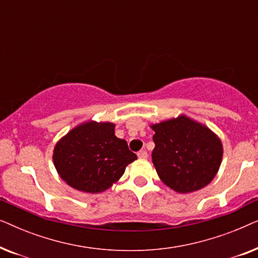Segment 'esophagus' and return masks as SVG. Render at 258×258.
<instances>
[{"mask_svg": "<svg viewBox=\"0 0 258 258\" xmlns=\"http://www.w3.org/2000/svg\"><path fill=\"white\" fill-rule=\"evenodd\" d=\"M137 156H139V158H142V160H146V158H148V153L147 150H141L137 153Z\"/></svg>", "mask_w": 258, "mask_h": 258, "instance_id": "1", "label": "esophagus"}]
</instances>
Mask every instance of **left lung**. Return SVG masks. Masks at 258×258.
Listing matches in <instances>:
<instances>
[{
  "mask_svg": "<svg viewBox=\"0 0 258 258\" xmlns=\"http://www.w3.org/2000/svg\"><path fill=\"white\" fill-rule=\"evenodd\" d=\"M151 129L155 132L151 157L165 185L186 194L213 181L223 156L216 134L185 115L151 124Z\"/></svg>",
  "mask_w": 258,
  "mask_h": 258,
  "instance_id": "obj_1",
  "label": "left lung"
}]
</instances>
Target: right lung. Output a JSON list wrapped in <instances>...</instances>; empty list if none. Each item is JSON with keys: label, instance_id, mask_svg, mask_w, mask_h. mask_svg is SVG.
I'll return each instance as SVG.
<instances>
[{"label": "right lung", "instance_id": "1", "mask_svg": "<svg viewBox=\"0 0 258 258\" xmlns=\"http://www.w3.org/2000/svg\"><path fill=\"white\" fill-rule=\"evenodd\" d=\"M137 158L124 140L115 136L110 122L88 121L56 143L52 161L58 175L72 188L97 194L110 188Z\"/></svg>", "mask_w": 258, "mask_h": 258}]
</instances>
